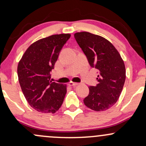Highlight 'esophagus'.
I'll list each match as a JSON object with an SVG mask.
<instances>
[{"instance_id": "34e87169", "label": "esophagus", "mask_w": 146, "mask_h": 146, "mask_svg": "<svg viewBox=\"0 0 146 146\" xmlns=\"http://www.w3.org/2000/svg\"><path fill=\"white\" fill-rule=\"evenodd\" d=\"M78 84V83L73 82H69V84H68V85H69L70 86H75Z\"/></svg>"}]
</instances>
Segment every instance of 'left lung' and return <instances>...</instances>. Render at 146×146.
I'll list each match as a JSON object with an SVG mask.
<instances>
[{"instance_id": "1", "label": "left lung", "mask_w": 146, "mask_h": 146, "mask_svg": "<svg viewBox=\"0 0 146 146\" xmlns=\"http://www.w3.org/2000/svg\"><path fill=\"white\" fill-rule=\"evenodd\" d=\"M74 37L90 66L99 72L98 84L88 87L89 94L84 103L95 111L109 109L118 100L124 85V62L115 46L103 37L86 31L75 33Z\"/></svg>"}]
</instances>
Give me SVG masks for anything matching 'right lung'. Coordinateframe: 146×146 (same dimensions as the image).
I'll return each mask as SVG.
<instances>
[{
	"instance_id": "obj_1",
	"label": "right lung",
	"mask_w": 146,
	"mask_h": 146,
	"mask_svg": "<svg viewBox=\"0 0 146 146\" xmlns=\"http://www.w3.org/2000/svg\"><path fill=\"white\" fill-rule=\"evenodd\" d=\"M71 37L68 33L52 35L29 46L18 65V76L22 91L29 104L42 113H55L62 104L66 85L51 82L60 52Z\"/></svg>"
}]
</instances>
